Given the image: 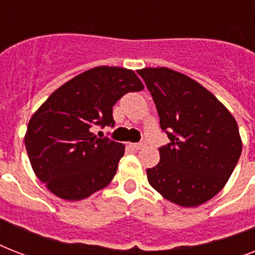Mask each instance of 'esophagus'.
I'll use <instances>...</instances> for the list:
<instances>
[{
  "label": "esophagus",
  "instance_id": "34e87169",
  "mask_svg": "<svg viewBox=\"0 0 255 255\" xmlns=\"http://www.w3.org/2000/svg\"><path fill=\"white\" fill-rule=\"evenodd\" d=\"M131 148H133L135 151H139L141 148H144V143H135V144H131Z\"/></svg>",
  "mask_w": 255,
  "mask_h": 255
}]
</instances>
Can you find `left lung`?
Returning a JSON list of instances; mask_svg holds the SVG:
<instances>
[{
    "instance_id": "obj_1",
    "label": "left lung",
    "mask_w": 255,
    "mask_h": 255,
    "mask_svg": "<svg viewBox=\"0 0 255 255\" xmlns=\"http://www.w3.org/2000/svg\"><path fill=\"white\" fill-rule=\"evenodd\" d=\"M151 92L160 127L170 143L147 169L151 186L165 200L194 208L226 185L242 152L238 124L204 86L168 67L137 70Z\"/></svg>"
}]
</instances>
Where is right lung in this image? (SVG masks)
<instances>
[{
    "label": "right lung",
    "instance_id": "right-lung-1",
    "mask_svg": "<svg viewBox=\"0 0 255 255\" xmlns=\"http://www.w3.org/2000/svg\"><path fill=\"white\" fill-rule=\"evenodd\" d=\"M143 88L132 70L98 66L57 88L34 112L25 147L34 173L51 193L81 201L112 181L126 145L98 139L91 131L114 126V104Z\"/></svg>",
    "mask_w": 255,
    "mask_h": 255
}]
</instances>
